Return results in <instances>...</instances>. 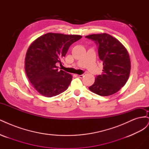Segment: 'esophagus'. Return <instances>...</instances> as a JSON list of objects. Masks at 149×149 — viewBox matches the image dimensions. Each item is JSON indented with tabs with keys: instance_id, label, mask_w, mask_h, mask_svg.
<instances>
[{
	"instance_id": "1",
	"label": "esophagus",
	"mask_w": 149,
	"mask_h": 149,
	"mask_svg": "<svg viewBox=\"0 0 149 149\" xmlns=\"http://www.w3.org/2000/svg\"><path fill=\"white\" fill-rule=\"evenodd\" d=\"M83 74H81V75H79V74H76V76H77L78 78H82L83 77Z\"/></svg>"
}]
</instances>
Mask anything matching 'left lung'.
<instances>
[{"label":"left lung","instance_id":"8db88e82","mask_svg":"<svg viewBox=\"0 0 149 149\" xmlns=\"http://www.w3.org/2000/svg\"><path fill=\"white\" fill-rule=\"evenodd\" d=\"M97 46L100 59L103 62L102 73L96 76L89 87L91 91L101 96L119 91L129 77L130 60L128 52L118 40L107 33L86 36Z\"/></svg>","mask_w":149,"mask_h":149}]
</instances>
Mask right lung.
<instances>
[{
	"label": "right lung",
	"mask_w": 149,
	"mask_h": 149,
	"mask_svg": "<svg viewBox=\"0 0 149 149\" xmlns=\"http://www.w3.org/2000/svg\"><path fill=\"white\" fill-rule=\"evenodd\" d=\"M77 35L48 33L30 45L26 54L25 69L34 88L42 95L51 97L65 91L72 80V76L58 71L70 47L81 38Z\"/></svg>",
	"instance_id": "right-lung-1"
}]
</instances>
